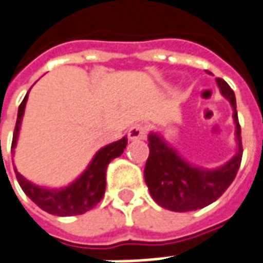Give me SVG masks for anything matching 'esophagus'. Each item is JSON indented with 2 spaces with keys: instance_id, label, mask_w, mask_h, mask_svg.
Wrapping results in <instances>:
<instances>
[{
  "instance_id": "esophagus-1",
  "label": "esophagus",
  "mask_w": 263,
  "mask_h": 263,
  "mask_svg": "<svg viewBox=\"0 0 263 263\" xmlns=\"http://www.w3.org/2000/svg\"><path fill=\"white\" fill-rule=\"evenodd\" d=\"M146 137V129H145L144 125L141 124H135L132 125L129 129H128V138L131 141H137V139H145Z\"/></svg>"
}]
</instances>
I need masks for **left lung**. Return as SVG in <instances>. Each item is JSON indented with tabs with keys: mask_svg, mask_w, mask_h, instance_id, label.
<instances>
[{
	"mask_svg": "<svg viewBox=\"0 0 263 263\" xmlns=\"http://www.w3.org/2000/svg\"><path fill=\"white\" fill-rule=\"evenodd\" d=\"M216 84L234 111L236 152L222 166L206 170L189 163L163 139L161 134L149 132V157L145 163V182L154 201L162 208L175 212H188L208 206L227 191L239 170L242 141L235 93L221 78H216Z\"/></svg>",
	"mask_w": 263,
	"mask_h": 263,
	"instance_id": "1",
	"label": "left lung"
}]
</instances>
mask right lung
<instances>
[{
  "label": "right lung",
  "instance_id": "add662e5",
  "mask_svg": "<svg viewBox=\"0 0 263 263\" xmlns=\"http://www.w3.org/2000/svg\"><path fill=\"white\" fill-rule=\"evenodd\" d=\"M27 100H28V93L25 95V98L18 108L15 131H14L12 145H11L12 155H14L16 141L20 137V129H21ZM126 144H128V138L124 137L117 142H112V144L105 145L104 148H101L93 155L87 170L84 171L74 182L64 186V188L40 186V185H35L28 181L27 178H24L16 171L15 166H14V171H15L20 186L23 188L25 195L32 202H35L42 211L51 215H58V216H72V215L85 214L87 211L92 209L102 199V196L105 194L106 166L114 158L122 155Z\"/></svg>",
  "mask_w": 263,
  "mask_h": 263
}]
</instances>
